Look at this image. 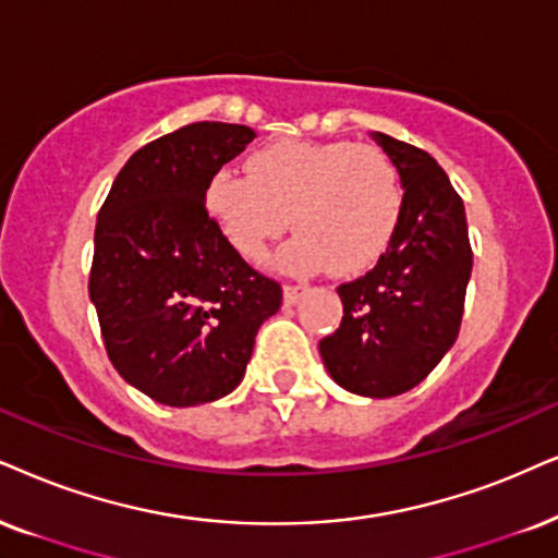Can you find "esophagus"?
Listing matches in <instances>:
<instances>
[{
	"label": "esophagus",
	"mask_w": 558,
	"mask_h": 558,
	"mask_svg": "<svg viewBox=\"0 0 558 558\" xmlns=\"http://www.w3.org/2000/svg\"><path fill=\"white\" fill-rule=\"evenodd\" d=\"M306 293H308L306 286H301V283H288V286L283 288V301L288 303V306H293V303H299Z\"/></svg>",
	"instance_id": "34e87169"
}]
</instances>
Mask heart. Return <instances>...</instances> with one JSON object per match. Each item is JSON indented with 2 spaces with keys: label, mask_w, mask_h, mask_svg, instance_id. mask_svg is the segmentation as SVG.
Segmentation results:
<instances>
[{
  "label": "heart",
  "mask_w": 558,
  "mask_h": 558,
  "mask_svg": "<svg viewBox=\"0 0 558 558\" xmlns=\"http://www.w3.org/2000/svg\"><path fill=\"white\" fill-rule=\"evenodd\" d=\"M206 208L227 242L250 263L299 231L278 255L286 272L361 275L397 234L404 187L399 169L378 146L352 141H275L246 159V178L218 169Z\"/></svg>",
  "instance_id": "b5f03b06"
}]
</instances>
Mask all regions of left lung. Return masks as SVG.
Here are the masks:
<instances>
[{
	"label": "left lung",
	"instance_id": "1",
	"mask_svg": "<svg viewBox=\"0 0 558 558\" xmlns=\"http://www.w3.org/2000/svg\"><path fill=\"white\" fill-rule=\"evenodd\" d=\"M404 187L397 234L363 278L337 288L342 324L319 342L329 376L357 397H399L425 380L453 348L471 278L463 201L440 165L386 133Z\"/></svg>",
	"mask_w": 558,
	"mask_h": 558
}]
</instances>
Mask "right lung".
<instances>
[{"mask_svg":"<svg viewBox=\"0 0 558 558\" xmlns=\"http://www.w3.org/2000/svg\"><path fill=\"white\" fill-rule=\"evenodd\" d=\"M255 131L201 121L138 149L95 227L89 299L123 380L167 407H197L242 384L257 329L283 291L227 242L206 210L214 174Z\"/></svg>","mask_w":558,"mask_h":558,"instance_id":"add662e5","label":"right lung"}]
</instances>
